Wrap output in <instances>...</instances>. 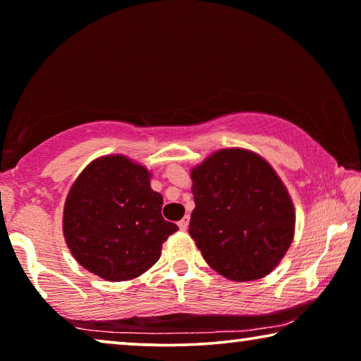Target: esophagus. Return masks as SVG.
I'll list each match as a JSON object with an SVG mask.
<instances>
[{
    "label": "esophagus",
    "mask_w": 361,
    "mask_h": 361,
    "mask_svg": "<svg viewBox=\"0 0 361 361\" xmlns=\"http://www.w3.org/2000/svg\"><path fill=\"white\" fill-rule=\"evenodd\" d=\"M188 221H190V217H188V216L182 217V219L179 221V228L180 230H187L188 228Z\"/></svg>",
    "instance_id": "obj_1"
}]
</instances>
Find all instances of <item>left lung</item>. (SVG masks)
I'll return each mask as SVG.
<instances>
[{"label": "left lung", "instance_id": "obj_1", "mask_svg": "<svg viewBox=\"0 0 361 361\" xmlns=\"http://www.w3.org/2000/svg\"><path fill=\"white\" fill-rule=\"evenodd\" d=\"M188 233L204 261L232 281L269 275L293 243L296 211L286 185L256 152L221 149L192 168Z\"/></svg>", "mask_w": 361, "mask_h": 361}]
</instances>
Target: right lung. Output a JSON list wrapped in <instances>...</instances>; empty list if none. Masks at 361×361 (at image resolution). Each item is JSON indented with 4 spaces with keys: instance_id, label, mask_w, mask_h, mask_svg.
I'll return each instance as SVG.
<instances>
[{
    "instance_id": "add662e5",
    "label": "right lung",
    "mask_w": 361,
    "mask_h": 361,
    "mask_svg": "<svg viewBox=\"0 0 361 361\" xmlns=\"http://www.w3.org/2000/svg\"><path fill=\"white\" fill-rule=\"evenodd\" d=\"M152 173L126 155L99 157L70 187L62 230L81 267L107 281H128L157 264L179 230L161 216L163 197Z\"/></svg>"
}]
</instances>
